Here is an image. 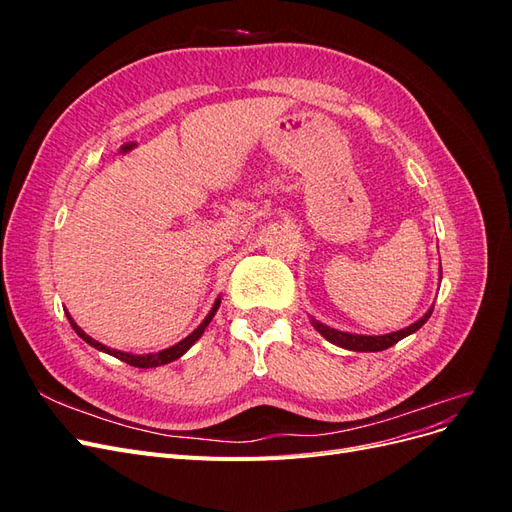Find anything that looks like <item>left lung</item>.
I'll list each match as a JSON object with an SVG mask.
<instances>
[{"label": "left lung", "mask_w": 512, "mask_h": 512, "mask_svg": "<svg viewBox=\"0 0 512 512\" xmlns=\"http://www.w3.org/2000/svg\"><path fill=\"white\" fill-rule=\"evenodd\" d=\"M440 280H442V267H440ZM431 312H433V305L427 309V312L421 318H418L416 322H412L410 327L393 331V333H386V335H359V333L339 331V329L327 327V324H322L314 316H309V322H312V327L324 339H327V342H331V344H335L339 348H346V350H352V352H380V350H386V348L395 346L399 339H404V337L416 333L429 320Z\"/></svg>", "instance_id": "obj_1"}]
</instances>
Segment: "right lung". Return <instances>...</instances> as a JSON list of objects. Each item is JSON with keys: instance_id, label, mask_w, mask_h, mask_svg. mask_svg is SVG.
Here are the masks:
<instances>
[{"instance_id": "obj_1", "label": "right lung", "mask_w": 512, "mask_h": 512, "mask_svg": "<svg viewBox=\"0 0 512 512\" xmlns=\"http://www.w3.org/2000/svg\"><path fill=\"white\" fill-rule=\"evenodd\" d=\"M220 303H222V297L215 299V303H213V307H211V312L205 316V320L200 322L198 327H196L188 337H183L179 344L170 346V348H166V350H160V352H149V354H132V352H121V350H115V348H108V346L96 342L94 337H89V335L79 327V324H76V322L72 320L70 312H66V316H68V320H70V324H72V329L76 331V335H79L81 339H85V342H87L89 346H94V348L100 350V352L111 354V356H115V359H119V361H123V363H128V365L141 367V369H149V367H160V365H166V363H173V361L179 359V356H183L185 352H188V350L198 342L200 335L205 333V329L209 327V322L213 320L215 312H218Z\"/></svg>"}]
</instances>
